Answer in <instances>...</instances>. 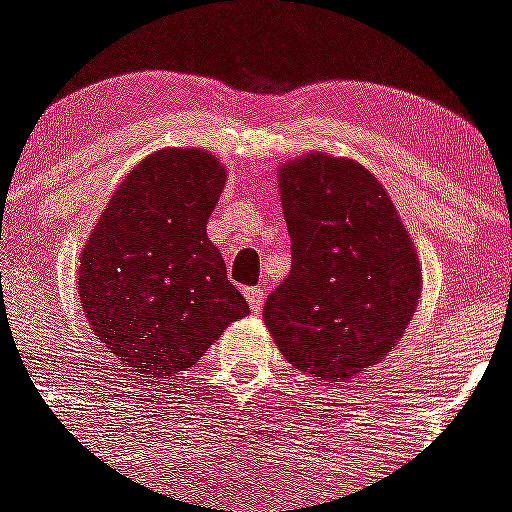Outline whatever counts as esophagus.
I'll return each mask as SVG.
<instances>
[{
    "mask_svg": "<svg viewBox=\"0 0 512 512\" xmlns=\"http://www.w3.org/2000/svg\"><path fill=\"white\" fill-rule=\"evenodd\" d=\"M245 299H247V304H250V309L255 311V314H260L262 301H265V289H260V287L245 289Z\"/></svg>",
    "mask_w": 512,
    "mask_h": 512,
    "instance_id": "obj_1",
    "label": "esophagus"
}]
</instances>
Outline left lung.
<instances>
[{
  "mask_svg": "<svg viewBox=\"0 0 512 512\" xmlns=\"http://www.w3.org/2000/svg\"><path fill=\"white\" fill-rule=\"evenodd\" d=\"M292 270L267 297L274 343L294 368L346 383L405 336L422 297L414 240L358 161L309 152L277 171Z\"/></svg>",
  "mask_w": 512,
  "mask_h": 512,
  "instance_id": "obj_1",
  "label": "left lung"
}]
</instances>
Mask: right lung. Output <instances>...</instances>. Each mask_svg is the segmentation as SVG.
Listing matches in <instances>:
<instances>
[{"label": "right lung", "instance_id": "right-lung-1", "mask_svg": "<svg viewBox=\"0 0 512 512\" xmlns=\"http://www.w3.org/2000/svg\"><path fill=\"white\" fill-rule=\"evenodd\" d=\"M225 166L206 149H159L107 201L80 252L78 297L107 353L147 378L191 368L250 314L208 238Z\"/></svg>", "mask_w": 512, "mask_h": 512}]
</instances>
